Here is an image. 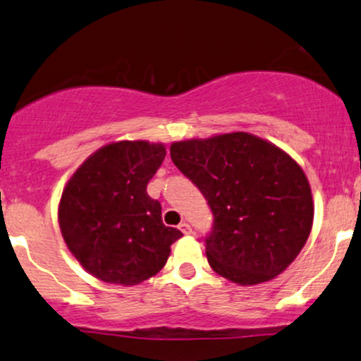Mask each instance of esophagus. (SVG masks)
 <instances>
[{"label":"esophagus","instance_id":"1","mask_svg":"<svg viewBox=\"0 0 361 361\" xmlns=\"http://www.w3.org/2000/svg\"><path fill=\"white\" fill-rule=\"evenodd\" d=\"M179 228H180V232L184 233V235H190V233H192V227L187 222H182L180 226H179Z\"/></svg>","mask_w":361,"mask_h":361}]
</instances>
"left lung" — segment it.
Instances as JSON below:
<instances>
[{"mask_svg":"<svg viewBox=\"0 0 361 361\" xmlns=\"http://www.w3.org/2000/svg\"><path fill=\"white\" fill-rule=\"evenodd\" d=\"M171 157L214 214L205 254L214 272L238 285L269 282L310 235L313 199L302 167L249 133L172 142Z\"/></svg>","mask_w":361,"mask_h":361,"instance_id":"obj_1","label":"left lung"}]
</instances>
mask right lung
Masks as SVG:
<instances>
[{
    "label": "right lung",
    "instance_id": "1",
    "mask_svg": "<svg viewBox=\"0 0 361 361\" xmlns=\"http://www.w3.org/2000/svg\"><path fill=\"white\" fill-rule=\"evenodd\" d=\"M164 157L161 142H111L91 154L64 187L61 233L74 259L102 282L129 287L154 277L182 237L164 226L161 204L146 190Z\"/></svg>",
    "mask_w": 361,
    "mask_h": 361
}]
</instances>
